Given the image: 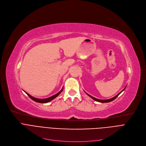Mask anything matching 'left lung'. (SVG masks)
Wrapping results in <instances>:
<instances>
[{"instance_id":"1","label":"left lung","mask_w":146,"mask_h":146,"mask_svg":"<svg viewBox=\"0 0 146 146\" xmlns=\"http://www.w3.org/2000/svg\"><path fill=\"white\" fill-rule=\"evenodd\" d=\"M125 88L126 87H125L119 93H118L117 96H115V97H113V98H110V99H108V100H100V99H98V98H95V97H92V96H90V95H89L88 94H87L86 92H85V93H86L87 95L90 97H91V98H92L94 100H95V101H97V102H102V103H103V102H111V101H113L114 100H115L119 95V94H120L125 89Z\"/></svg>"}]
</instances>
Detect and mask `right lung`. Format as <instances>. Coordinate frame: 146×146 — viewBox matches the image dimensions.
<instances>
[{
    "mask_svg": "<svg viewBox=\"0 0 146 146\" xmlns=\"http://www.w3.org/2000/svg\"><path fill=\"white\" fill-rule=\"evenodd\" d=\"M62 90H63V88H62V90L60 91L59 92H58L57 94H55V95H54V96H51V97H49V98H44V99H40V98H35V97H32V96H31L30 94H29L28 93H27V92H26L25 91V92L27 94V95L32 100H33L34 101H35V102H39V103H47V102H50V101H51L52 100H53L54 99H55L56 97H57L61 93V92L62 91Z\"/></svg>",
    "mask_w": 146,
    "mask_h": 146,
    "instance_id": "obj_1",
    "label": "right lung"
}]
</instances>
